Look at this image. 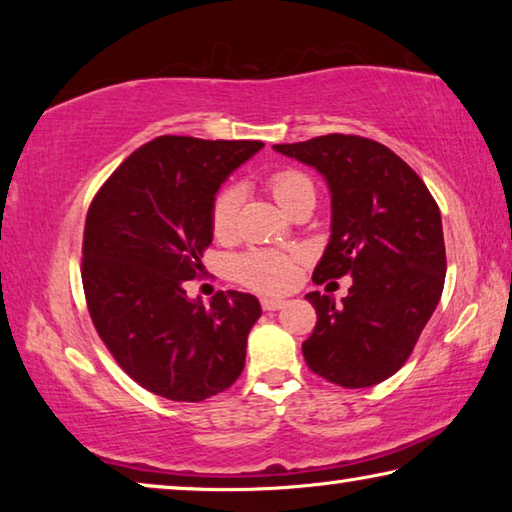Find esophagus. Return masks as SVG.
I'll list each match as a JSON object with an SVG mask.
<instances>
[{"mask_svg": "<svg viewBox=\"0 0 512 512\" xmlns=\"http://www.w3.org/2000/svg\"><path fill=\"white\" fill-rule=\"evenodd\" d=\"M284 305H287V300H282V298H262V309L264 311H277V309H282Z\"/></svg>", "mask_w": 512, "mask_h": 512, "instance_id": "34e87169", "label": "esophagus"}]
</instances>
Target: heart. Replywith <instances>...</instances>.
<instances>
[{"label": "heart", "instance_id": "b5f03b06", "mask_svg": "<svg viewBox=\"0 0 512 512\" xmlns=\"http://www.w3.org/2000/svg\"><path fill=\"white\" fill-rule=\"evenodd\" d=\"M268 189L284 212L314 201V183L298 169H282L268 176ZM239 210V189L223 187L212 203V230L216 237H228L235 230ZM293 264L296 259L287 253L271 250H250L237 259V277L257 291H282L293 282Z\"/></svg>", "mask_w": 512, "mask_h": 512}]
</instances>
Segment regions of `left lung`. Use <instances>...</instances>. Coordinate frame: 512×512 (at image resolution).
<instances>
[{"label": "left lung", "mask_w": 512, "mask_h": 512, "mask_svg": "<svg viewBox=\"0 0 512 512\" xmlns=\"http://www.w3.org/2000/svg\"><path fill=\"white\" fill-rule=\"evenodd\" d=\"M314 167L332 194V237L314 282L352 275L348 296L307 293L316 327L307 366L343 388H366L400 370L445 287L440 210L418 173L388 146L359 135L275 144Z\"/></svg>", "instance_id": "8db88e82"}]
</instances>
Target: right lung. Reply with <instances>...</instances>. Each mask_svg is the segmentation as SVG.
Here are the masks:
<instances>
[{"label":"right lung","instance_id":"1","mask_svg":"<svg viewBox=\"0 0 512 512\" xmlns=\"http://www.w3.org/2000/svg\"><path fill=\"white\" fill-rule=\"evenodd\" d=\"M262 146L155 137L119 164L88 210L81 277L92 323L121 370L167 400L203 402L244 370L259 300L219 291L205 307L183 284L203 268L221 183Z\"/></svg>","mask_w":512,"mask_h":512}]
</instances>
